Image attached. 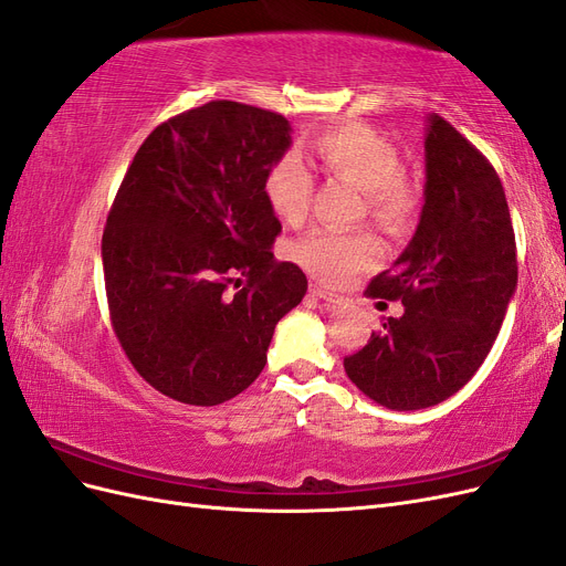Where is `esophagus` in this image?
Here are the masks:
<instances>
[{"label": "esophagus", "instance_id": "esophagus-1", "mask_svg": "<svg viewBox=\"0 0 566 566\" xmlns=\"http://www.w3.org/2000/svg\"><path fill=\"white\" fill-rule=\"evenodd\" d=\"M310 293L314 295V297H318V300H325V302H342V297L337 295V293H333V290H328V287H323V285H318V283H312L310 285Z\"/></svg>", "mask_w": 566, "mask_h": 566}]
</instances>
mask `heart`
Instances as JSON below:
<instances>
[{"mask_svg": "<svg viewBox=\"0 0 566 566\" xmlns=\"http://www.w3.org/2000/svg\"><path fill=\"white\" fill-rule=\"evenodd\" d=\"M312 156L325 175L347 181L364 193V208L375 224L403 233L418 214V193L401 175V158L380 132L368 125H339L312 142ZM312 175L297 156L273 163L264 179L269 208L287 224H300L310 208ZM380 254L370 231L314 229L293 245V260L314 279L337 283Z\"/></svg>", "mask_w": 566, "mask_h": 566, "instance_id": "1", "label": "heart"}]
</instances>
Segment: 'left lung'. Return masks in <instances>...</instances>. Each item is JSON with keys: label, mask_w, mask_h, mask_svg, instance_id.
<instances>
[{"label": "left lung", "mask_w": 566, "mask_h": 566, "mask_svg": "<svg viewBox=\"0 0 566 566\" xmlns=\"http://www.w3.org/2000/svg\"><path fill=\"white\" fill-rule=\"evenodd\" d=\"M420 224L368 297L401 300L364 349L345 356L349 380L391 410L441 403L484 364L517 290V245L493 165L439 115L427 119Z\"/></svg>", "instance_id": "1"}]
</instances>
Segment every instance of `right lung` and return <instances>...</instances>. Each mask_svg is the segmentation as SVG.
Listing matches in <instances>:
<instances>
[{"mask_svg":"<svg viewBox=\"0 0 566 566\" xmlns=\"http://www.w3.org/2000/svg\"><path fill=\"white\" fill-rule=\"evenodd\" d=\"M290 148V123L210 101L148 134L117 188L101 256L113 331L165 397L217 406L266 364L276 323L306 276L273 260L281 221L264 179Z\"/></svg>","mask_w":566,"mask_h":566,"instance_id":"add662e5","label":"right lung"}]
</instances>
